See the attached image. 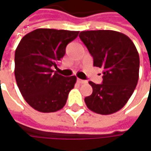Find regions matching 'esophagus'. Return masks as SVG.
<instances>
[{
	"instance_id": "esophagus-1",
	"label": "esophagus",
	"mask_w": 151,
	"mask_h": 151,
	"mask_svg": "<svg viewBox=\"0 0 151 151\" xmlns=\"http://www.w3.org/2000/svg\"><path fill=\"white\" fill-rule=\"evenodd\" d=\"M77 81H78V84H86V80H83V79H80V78H78V79H77Z\"/></svg>"
}]
</instances>
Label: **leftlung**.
<instances>
[{"label":"left lung","instance_id":"1","mask_svg":"<svg viewBox=\"0 0 151 151\" xmlns=\"http://www.w3.org/2000/svg\"><path fill=\"white\" fill-rule=\"evenodd\" d=\"M79 38L93 65L103 69L102 84L89 81L93 93L85 102L96 114H114L128 102L137 85L140 59L136 46L129 37L114 30L81 31Z\"/></svg>","mask_w":151,"mask_h":151}]
</instances>
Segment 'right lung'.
I'll list each match as a JSON object with an SVG mask.
<instances>
[{
	"label": "right lung",
	"mask_w": 151,
	"mask_h": 151,
	"mask_svg": "<svg viewBox=\"0 0 151 151\" xmlns=\"http://www.w3.org/2000/svg\"><path fill=\"white\" fill-rule=\"evenodd\" d=\"M78 35V31L37 29L20 41L15 53V80L22 97L34 109L50 113L65 105L77 78H65L53 67L57 68L66 45Z\"/></svg>",
	"instance_id": "add662e5"
}]
</instances>
